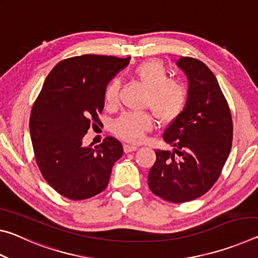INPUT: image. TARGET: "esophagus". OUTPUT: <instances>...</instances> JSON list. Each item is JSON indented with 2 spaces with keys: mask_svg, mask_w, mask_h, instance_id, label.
<instances>
[{
  "mask_svg": "<svg viewBox=\"0 0 258 258\" xmlns=\"http://www.w3.org/2000/svg\"><path fill=\"white\" fill-rule=\"evenodd\" d=\"M138 148H139V146H137V145H124V151L126 152V154H128V152L138 150Z\"/></svg>",
  "mask_w": 258,
  "mask_h": 258,
  "instance_id": "1",
  "label": "esophagus"
}]
</instances>
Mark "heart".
I'll return each mask as SVG.
<instances>
[{
    "mask_svg": "<svg viewBox=\"0 0 258 258\" xmlns=\"http://www.w3.org/2000/svg\"><path fill=\"white\" fill-rule=\"evenodd\" d=\"M134 76L148 90L146 106L149 107L160 123L175 120L186 107L189 91L186 85L176 78H169L168 69L159 60H149L134 69ZM118 80H112L104 91V102L113 108L119 102ZM155 126L149 112H127L113 124V132L125 141L137 142Z\"/></svg>",
    "mask_w": 258,
    "mask_h": 258,
    "instance_id": "heart-1",
    "label": "heart"
}]
</instances>
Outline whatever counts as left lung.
Wrapping results in <instances>:
<instances>
[{"label": "left lung", "mask_w": 258, "mask_h": 258, "mask_svg": "<svg viewBox=\"0 0 258 258\" xmlns=\"http://www.w3.org/2000/svg\"><path fill=\"white\" fill-rule=\"evenodd\" d=\"M189 81V100L163 134L174 149L156 150L148 184L169 203L202 197L220 177L232 146L233 125L228 101L216 77L200 60H177Z\"/></svg>", "instance_id": "8db88e82"}]
</instances>
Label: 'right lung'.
Here are the masks:
<instances>
[{"label": "right lung", "mask_w": 258, "mask_h": 258, "mask_svg": "<svg viewBox=\"0 0 258 258\" xmlns=\"http://www.w3.org/2000/svg\"><path fill=\"white\" fill-rule=\"evenodd\" d=\"M128 58L84 54L52 69L30 112L35 159L45 181L63 197L83 200L106 189L113 164L123 156L118 140L83 146L90 126L101 123L104 91Z\"/></svg>", "instance_id": "obj_1"}]
</instances>
